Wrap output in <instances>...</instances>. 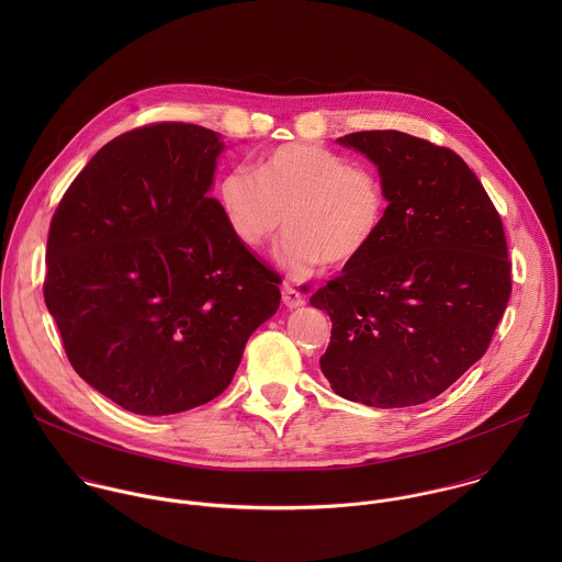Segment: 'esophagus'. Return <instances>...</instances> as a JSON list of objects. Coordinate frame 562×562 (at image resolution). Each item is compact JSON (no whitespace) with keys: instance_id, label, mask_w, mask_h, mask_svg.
<instances>
[{"instance_id":"esophagus-1","label":"esophagus","mask_w":562,"mask_h":562,"mask_svg":"<svg viewBox=\"0 0 562 562\" xmlns=\"http://www.w3.org/2000/svg\"><path fill=\"white\" fill-rule=\"evenodd\" d=\"M281 292H283V305L288 307V310H296V307H303L305 305V299L301 296V292L299 290H294L292 285H283L281 288Z\"/></svg>"}]
</instances>
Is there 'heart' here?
Listing matches in <instances>:
<instances>
[{"label": "heart", "mask_w": 562, "mask_h": 562, "mask_svg": "<svg viewBox=\"0 0 562 562\" xmlns=\"http://www.w3.org/2000/svg\"><path fill=\"white\" fill-rule=\"evenodd\" d=\"M218 203L234 236L259 248L288 221L277 261L292 277L312 274L322 261L350 263L379 236L385 188L379 175L350 166L318 145H285L257 164L236 166L218 181Z\"/></svg>", "instance_id": "b5f03b06"}]
</instances>
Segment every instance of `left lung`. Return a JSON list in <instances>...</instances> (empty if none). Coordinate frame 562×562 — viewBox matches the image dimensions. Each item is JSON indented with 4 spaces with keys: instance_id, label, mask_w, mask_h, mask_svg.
<instances>
[{
    "instance_id": "obj_1",
    "label": "left lung",
    "mask_w": 562,
    "mask_h": 562,
    "mask_svg": "<svg viewBox=\"0 0 562 562\" xmlns=\"http://www.w3.org/2000/svg\"><path fill=\"white\" fill-rule=\"evenodd\" d=\"M337 145L376 166L387 207L368 250L310 301L333 322L322 374L376 408L432 401L486 352L510 299L499 214L446 147L394 130Z\"/></svg>"
}]
</instances>
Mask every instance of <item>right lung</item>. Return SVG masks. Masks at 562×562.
I'll return each instance as SVG.
<instances>
[{"label": "right lung", "mask_w": 562, "mask_h": 562, "mask_svg": "<svg viewBox=\"0 0 562 562\" xmlns=\"http://www.w3.org/2000/svg\"><path fill=\"white\" fill-rule=\"evenodd\" d=\"M223 136L188 123L127 132L83 166L47 238L45 305L81 379L138 415L221 396L279 281L210 196Z\"/></svg>", "instance_id": "add662e5"}]
</instances>
